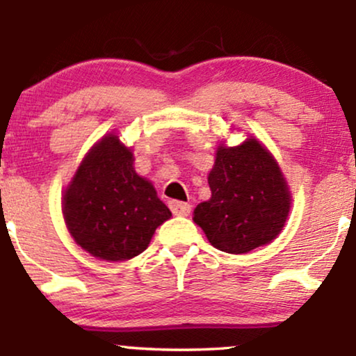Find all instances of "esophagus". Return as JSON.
Instances as JSON below:
<instances>
[{
	"instance_id": "34e87169",
	"label": "esophagus",
	"mask_w": 356,
	"mask_h": 356,
	"mask_svg": "<svg viewBox=\"0 0 356 356\" xmlns=\"http://www.w3.org/2000/svg\"><path fill=\"white\" fill-rule=\"evenodd\" d=\"M170 211L174 216H187L191 212V204L182 201H170L169 202Z\"/></svg>"
}]
</instances>
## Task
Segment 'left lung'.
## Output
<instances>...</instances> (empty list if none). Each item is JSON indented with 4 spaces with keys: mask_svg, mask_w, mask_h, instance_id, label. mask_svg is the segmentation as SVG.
Wrapping results in <instances>:
<instances>
[{
    "mask_svg": "<svg viewBox=\"0 0 356 356\" xmlns=\"http://www.w3.org/2000/svg\"><path fill=\"white\" fill-rule=\"evenodd\" d=\"M211 199L194 209L216 249L243 254L271 243L289 212V192L275 159L254 138L219 147L209 174Z\"/></svg>",
    "mask_w": 356,
    "mask_h": 356,
    "instance_id": "obj_1",
    "label": "left lung"
}]
</instances>
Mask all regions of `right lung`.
Here are the masks:
<instances>
[{
    "mask_svg": "<svg viewBox=\"0 0 356 356\" xmlns=\"http://www.w3.org/2000/svg\"><path fill=\"white\" fill-rule=\"evenodd\" d=\"M63 216L85 251L105 261H125L145 251L172 212L152 184L134 170L130 149L107 136L90 150L65 192Z\"/></svg>",
    "mask_w": 356,
    "mask_h": 356,
    "instance_id": "obj_1",
    "label": "right lung"
}]
</instances>
